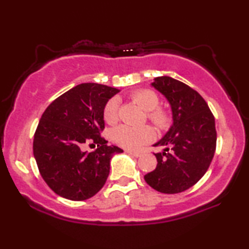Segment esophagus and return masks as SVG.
Listing matches in <instances>:
<instances>
[{"instance_id": "34e87169", "label": "esophagus", "mask_w": 249, "mask_h": 249, "mask_svg": "<svg viewBox=\"0 0 249 249\" xmlns=\"http://www.w3.org/2000/svg\"><path fill=\"white\" fill-rule=\"evenodd\" d=\"M126 153L134 156V157H141V156H142L141 153H137V151H133V150H129V149H126Z\"/></svg>"}]
</instances>
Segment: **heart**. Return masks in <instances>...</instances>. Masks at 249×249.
<instances>
[{
  "label": "heart",
  "instance_id": "1",
  "mask_svg": "<svg viewBox=\"0 0 249 249\" xmlns=\"http://www.w3.org/2000/svg\"><path fill=\"white\" fill-rule=\"evenodd\" d=\"M135 103L147 111L149 121L160 130L169 128L172 117L167 108L158 107L160 99L155 91L150 89H140L130 94ZM120 101L117 98L109 99L103 109L104 120L109 124L115 123L119 120ZM155 133L149 126H130L123 124L117 126L113 130V138L120 146L127 149H137L141 146L154 140Z\"/></svg>",
  "mask_w": 249,
  "mask_h": 249
}]
</instances>
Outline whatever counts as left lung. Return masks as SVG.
<instances>
[{"instance_id": "8db88e82", "label": "left lung", "mask_w": 249, "mask_h": 249, "mask_svg": "<svg viewBox=\"0 0 249 249\" xmlns=\"http://www.w3.org/2000/svg\"><path fill=\"white\" fill-rule=\"evenodd\" d=\"M151 86L166 96L174 124L155 146L157 167L144 178L151 188L174 195L188 190L208 171L216 148L214 115L205 100L187 84L170 77H157Z\"/></svg>"}]
</instances>
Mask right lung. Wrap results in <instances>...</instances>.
Returning a JSON list of instances; mask_svg holds the SVG:
<instances>
[{
    "mask_svg": "<svg viewBox=\"0 0 249 249\" xmlns=\"http://www.w3.org/2000/svg\"><path fill=\"white\" fill-rule=\"evenodd\" d=\"M117 92L103 84H79L53 101L41 115L34 135V157L45 182L58 196L83 201L107 182L112 156L123 153L101 136L104 107ZM84 143L98 148L87 153Z\"/></svg>",
    "mask_w": 249,
    "mask_h": 249,
    "instance_id": "right-lung-1",
    "label": "right lung"
}]
</instances>
